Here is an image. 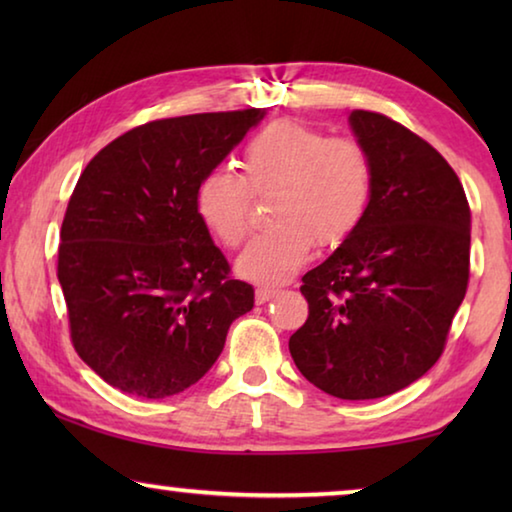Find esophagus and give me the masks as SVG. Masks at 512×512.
Instances as JSON below:
<instances>
[{
	"label": "esophagus",
	"instance_id": "esophagus-1",
	"mask_svg": "<svg viewBox=\"0 0 512 512\" xmlns=\"http://www.w3.org/2000/svg\"><path fill=\"white\" fill-rule=\"evenodd\" d=\"M277 293V289L275 287H257L255 289V300H257V305H264V302H268L271 300L273 296Z\"/></svg>",
	"mask_w": 512,
	"mask_h": 512
}]
</instances>
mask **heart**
Returning <instances> with one entry per match:
<instances>
[{
	"instance_id": "heart-1",
	"label": "heart",
	"mask_w": 512,
	"mask_h": 512,
	"mask_svg": "<svg viewBox=\"0 0 512 512\" xmlns=\"http://www.w3.org/2000/svg\"><path fill=\"white\" fill-rule=\"evenodd\" d=\"M244 176L212 169L194 189V212L225 248H237L250 228V192L277 189L273 228L259 232L237 259L255 282H282L320 246H339L359 228L372 196V162L350 137L280 119L246 144Z\"/></svg>"
}]
</instances>
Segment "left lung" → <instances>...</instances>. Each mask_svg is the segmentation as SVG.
<instances>
[{"label":"left lung","mask_w":512,"mask_h":512,"mask_svg":"<svg viewBox=\"0 0 512 512\" xmlns=\"http://www.w3.org/2000/svg\"><path fill=\"white\" fill-rule=\"evenodd\" d=\"M372 162L363 221L302 277L309 316L289 339L311 384L375 400L420 379L445 350L470 280V205L454 169L391 117L352 110Z\"/></svg>","instance_id":"obj_1"}]
</instances>
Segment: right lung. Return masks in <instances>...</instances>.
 I'll return each mask as SVG.
<instances>
[{"mask_svg": "<svg viewBox=\"0 0 512 512\" xmlns=\"http://www.w3.org/2000/svg\"><path fill=\"white\" fill-rule=\"evenodd\" d=\"M262 117L248 108L149 121L94 155L69 196L58 246L69 336L121 393H183L253 309V287L230 275L198 221L194 189Z\"/></svg>", "mask_w": 512, "mask_h": 512, "instance_id": "1", "label": "right lung"}]
</instances>
